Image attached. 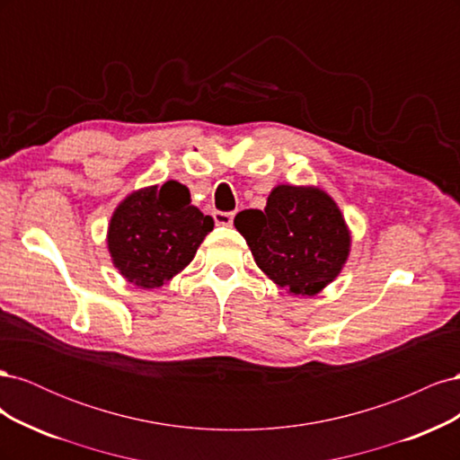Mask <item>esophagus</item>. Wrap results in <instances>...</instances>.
I'll return each instance as SVG.
<instances>
[{
	"mask_svg": "<svg viewBox=\"0 0 460 460\" xmlns=\"http://www.w3.org/2000/svg\"><path fill=\"white\" fill-rule=\"evenodd\" d=\"M213 218H215V225L217 226H232L234 213H220V211H217L213 215Z\"/></svg>",
	"mask_w": 460,
	"mask_h": 460,
	"instance_id": "34e87169",
	"label": "esophagus"
}]
</instances>
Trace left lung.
Returning a JSON list of instances; mask_svg holds the SVG:
<instances>
[{
    "label": "left lung",
    "mask_w": 460,
    "mask_h": 460,
    "mask_svg": "<svg viewBox=\"0 0 460 460\" xmlns=\"http://www.w3.org/2000/svg\"><path fill=\"white\" fill-rule=\"evenodd\" d=\"M264 276L291 296H316L340 276L351 253L341 208L318 186L278 184L264 211L234 218Z\"/></svg>",
    "instance_id": "left-lung-1"
}]
</instances>
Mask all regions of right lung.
<instances>
[{"mask_svg":"<svg viewBox=\"0 0 460 460\" xmlns=\"http://www.w3.org/2000/svg\"><path fill=\"white\" fill-rule=\"evenodd\" d=\"M213 218L191 205L190 190L169 180L124 198L111 215L107 249L124 280L157 289L196 257Z\"/></svg>","mask_w":460,"mask_h":460,"instance_id":"obj_1","label":"right lung"}]
</instances>
